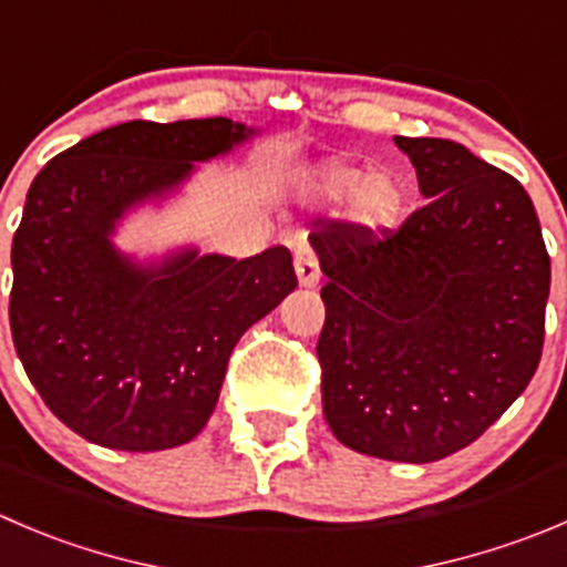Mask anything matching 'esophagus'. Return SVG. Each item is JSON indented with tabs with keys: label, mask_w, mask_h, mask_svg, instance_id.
<instances>
[{
	"label": "esophagus",
	"mask_w": 567,
	"mask_h": 567,
	"mask_svg": "<svg viewBox=\"0 0 567 567\" xmlns=\"http://www.w3.org/2000/svg\"><path fill=\"white\" fill-rule=\"evenodd\" d=\"M293 266H296V277H299V285L305 288H316L318 279H321V266H318V257L312 251V246L299 244L293 251Z\"/></svg>",
	"instance_id": "esophagus-1"
}]
</instances>
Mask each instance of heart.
Wrapping results in <instances>:
<instances>
[{
  "mask_svg": "<svg viewBox=\"0 0 567 567\" xmlns=\"http://www.w3.org/2000/svg\"><path fill=\"white\" fill-rule=\"evenodd\" d=\"M316 190L332 202L354 199V213L373 233H390L406 210V190L390 174H373L365 166L332 161L316 174Z\"/></svg>",
  "mask_w": 567,
  "mask_h": 567,
  "instance_id": "1",
  "label": "heart"
}]
</instances>
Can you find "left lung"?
I'll return each instance as SVG.
<instances>
[{
	"label": "left lung",
	"mask_w": 567,
	"mask_h": 567,
	"mask_svg": "<svg viewBox=\"0 0 567 567\" xmlns=\"http://www.w3.org/2000/svg\"><path fill=\"white\" fill-rule=\"evenodd\" d=\"M430 199L399 229L318 221V362L343 446L435 463L474 443L535 377L551 260L529 194L443 137H393Z\"/></svg>",
	"instance_id": "8db88e82"
}]
</instances>
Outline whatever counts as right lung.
Returning <instances> with one entry per match:
<instances>
[{
	"mask_svg": "<svg viewBox=\"0 0 567 567\" xmlns=\"http://www.w3.org/2000/svg\"><path fill=\"white\" fill-rule=\"evenodd\" d=\"M249 135L233 118L126 121L32 179L10 251V332L43 404L85 441L118 452L194 441L240 334L296 288L285 246L246 260L188 249L144 268L110 244L132 205Z\"/></svg>",
	"mask_w": 567,
	"mask_h": 567,
	"instance_id": "right-lung-1",
	"label": "right lung"
}]
</instances>
